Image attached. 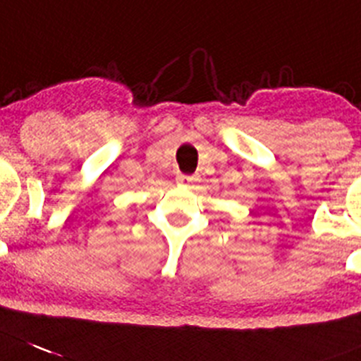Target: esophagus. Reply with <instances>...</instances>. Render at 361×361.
Wrapping results in <instances>:
<instances>
[{
    "instance_id": "obj_1",
    "label": "esophagus",
    "mask_w": 361,
    "mask_h": 361,
    "mask_svg": "<svg viewBox=\"0 0 361 361\" xmlns=\"http://www.w3.org/2000/svg\"><path fill=\"white\" fill-rule=\"evenodd\" d=\"M176 181L180 185H183V187H192V185L196 183L197 181V178L194 176V174H178L176 176Z\"/></svg>"
}]
</instances>
